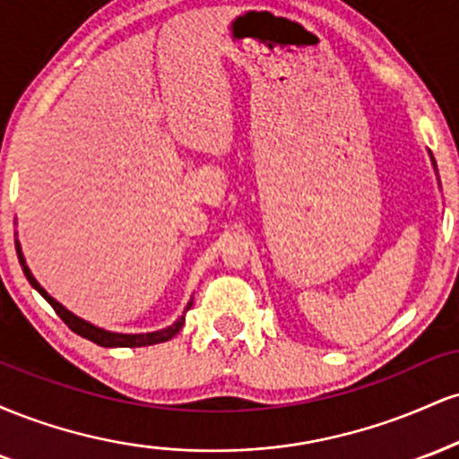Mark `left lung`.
<instances>
[{
    "mask_svg": "<svg viewBox=\"0 0 459 459\" xmlns=\"http://www.w3.org/2000/svg\"><path fill=\"white\" fill-rule=\"evenodd\" d=\"M431 155V152H429ZM431 163H434V170H436V160H434V155H431ZM436 175H438V170H436ZM438 183H440V178H438Z\"/></svg>",
    "mask_w": 459,
    "mask_h": 459,
    "instance_id": "left-lung-1",
    "label": "left lung"
}]
</instances>
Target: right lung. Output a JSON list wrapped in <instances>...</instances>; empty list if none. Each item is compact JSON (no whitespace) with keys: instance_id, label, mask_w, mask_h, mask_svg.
Returning <instances> with one entry per match:
<instances>
[{"instance_id":"obj_1","label":"right lung","mask_w":459,"mask_h":459,"mask_svg":"<svg viewBox=\"0 0 459 459\" xmlns=\"http://www.w3.org/2000/svg\"><path fill=\"white\" fill-rule=\"evenodd\" d=\"M14 246H17V256H19V263L21 267H23V273L25 278H28L31 287L36 289V291L43 296L47 302L51 304V308L56 310L57 315H60V319L65 321V324L71 328L75 334L83 336V339L92 341V343L101 345V347H144V345H155V343H163V341H170L172 336L177 334L178 330L183 328V324H186V313L189 308H192V302L194 298H189V302L186 304V308H183V313L178 315V319L175 321V324H170L168 328H161V330H155V332H142V334H123V332H109V330H103L99 328V325L91 324V321L77 317L75 313H71L66 307H62L57 299H54L49 296V293L45 291L43 287H40V282L36 281L34 273L30 272L28 263H25V256H23V250H21V244L19 239H14Z\"/></svg>"}]
</instances>
